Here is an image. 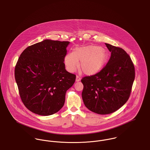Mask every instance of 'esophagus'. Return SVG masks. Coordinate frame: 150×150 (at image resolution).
<instances>
[{
  "instance_id": "1",
  "label": "esophagus",
  "mask_w": 150,
  "mask_h": 150,
  "mask_svg": "<svg viewBox=\"0 0 150 150\" xmlns=\"http://www.w3.org/2000/svg\"><path fill=\"white\" fill-rule=\"evenodd\" d=\"M81 78L79 77V76H76V81H81Z\"/></svg>"
}]
</instances>
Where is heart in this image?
<instances>
[{
	"label": "heart",
	"instance_id": "heart-1",
	"mask_svg": "<svg viewBox=\"0 0 150 150\" xmlns=\"http://www.w3.org/2000/svg\"><path fill=\"white\" fill-rule=\"evenodd\" d=\"M108 52L102 47L96 45L76 48L72 54L65 55L64 63L67 69L74 72L78 67L86 75H93L98 73L107 63Z\"/></svg>",
	"mask_w": 150,
	"mask_h": 150
}]
</instances>
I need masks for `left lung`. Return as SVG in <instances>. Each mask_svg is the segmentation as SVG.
I'll list each match as a JSON object with an SVG mask.
<instances>
[{
	"instance_id": "left-lung-1",
	"label": "left lung",
	"mask_w": 150,
	"mask_h": 150,
	"mask_svg": "<svg viewBox=\"0 0 150 150\" xmlns=\"http://www.w3.org/2000/svg\"><path fill=\"white\" fill-rule=\"evenodd\" d=\"M111 52L106 66L99 72L84 77L81 93L85 106L100 115L111 114L126 103L135 79V68L127 52L105 43Z\"/></svg>"
}]
</instances>
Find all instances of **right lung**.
<instances>
[{
	"label": "right lung",
	"mask_w": 150,
	"mask_h": 150,
	"mask_svg": "<svg viewBox=\"0 0 150 150\" xmlns=\"http://www.w3.org/2000/svg\"><path fill=\"white\" fill-rule=\"evenodd\" d=\"M69 42L46 39L28 47L15 69V78L24 105L42 116L58 112L76 76L65 69L64 58Z\"/></svg>",
	"instance_id": "right-lung-1"
}]
</instances>
